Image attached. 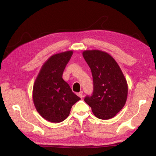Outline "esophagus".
<instances>
[{
  "label": "esophagus",
  "instance_id": "1",
  "mask_svg": "<svg viewBox=\"0 0 156 156\" xmlns=\"http://www.w3.org/2000/svg\"><path fill=\"white\" fill-rule=\"evenodd\" d=\"M78 96L81 98H83V91H81L80 92H79L78 93Z\"/></svg>",
  "mask_w": 156,
  "mask_h": 156
}]
</instances>
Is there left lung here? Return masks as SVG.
<instances>
[{
  "label": "left lung",
  "mask_w": 156,
  "mask_h": 156,
  "mask_svg": "<svg viewBox=\"0 0 156 156\" xmlns=\"http://www.w3.org/2000/svg\"><path fill=\"white\" fill-rule=\"evenodd\" d=\"M83 56L91 69L94 90L84 101L101 120L115 117L126 104L128 87L124 75L112 56L101 50H85Z\"/></svg>",
  "instance_id": "left-lung-1"
}]
</instances>
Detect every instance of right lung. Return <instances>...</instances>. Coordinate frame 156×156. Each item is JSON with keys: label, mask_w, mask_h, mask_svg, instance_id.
Returning a JSON list of instances; mask_svg holds the SVG:
<instances>
[{"label": "right lung", "mask_w": 156, "mask_h": 156, "mask_svg": "<svg viewBox=\"0 0 156 156\" xmlns=\"http://www.w3.org/2000/svg\"><path fill=\"white\" fill-rule=\"evenodd\" d=\"M73 53L67 51L50 56L42 65L33 86L32 100L36 111L53 123L67 119L72 105L81 100L62 79Z\"/></svg>", "instance_id": "add662e5"}]
</instances>
